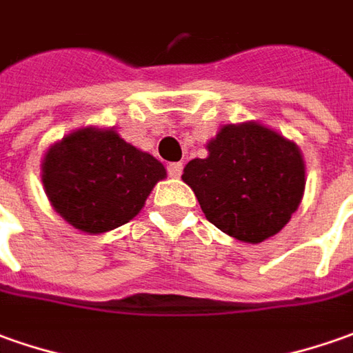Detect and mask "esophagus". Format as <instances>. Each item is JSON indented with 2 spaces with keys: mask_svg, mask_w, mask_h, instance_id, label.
<instances>
[{
  "mask_svg": "<svg viewBox=\"0 0 353 353\" xmlns=\"http://www.w3.org/2000/svg\"><path fill=\"white\" fill-rule=\"evenodd\" d=\"M181 172H183V164L181 162H174V164L168 166V176L170 177H179Z\"/></svg>",
  "mask_w": 353,
  "mask_h": 353,
  "instance_id": "34e87169",
  "label": "esophagus"
}]
</instances>
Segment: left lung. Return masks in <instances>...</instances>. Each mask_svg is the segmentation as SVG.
<instances>
[{"mask_svg":"<svg viewBox=\"0 0 353 353\" xmlns=\"http://www.w3.org/2000/svg\"><path fill=\"white\" fill-rule=\"evenodd\" d=\"M208 157L183 168L208 222L245 243L278 234L305 189V164L294 141L257 121L224 125L207 143Z\"/></svg>","mask_w":353,"mask_h":353,"instance_id":"1","label":"left lung"}]
</instances>
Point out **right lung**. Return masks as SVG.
<instances>
[{"mask_svg":"<svg viewBox=\"0 0 353 353\" xmlns=\"http://www.w3.org/2000/svg\"><path fill=\"white\" fill-rule=\"evenodd\" d=\"M166 168L125 143L114 129L83 127L52 145L42 160V183L59 216L86 234L127 224Z\"/></svg>","mask_w":353,"mask_h":353,"instance_id":"right-lung-1","label":"right lung"}]
</instances>
